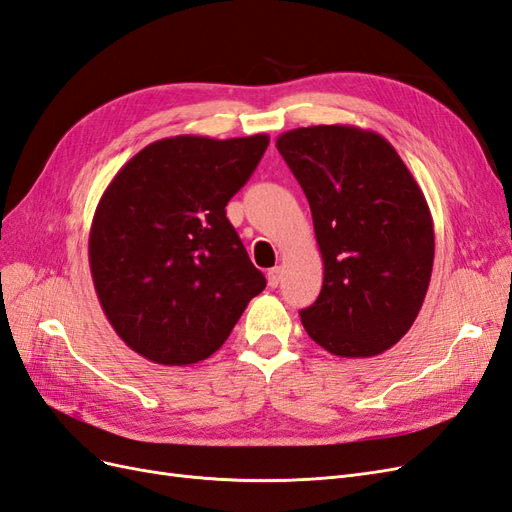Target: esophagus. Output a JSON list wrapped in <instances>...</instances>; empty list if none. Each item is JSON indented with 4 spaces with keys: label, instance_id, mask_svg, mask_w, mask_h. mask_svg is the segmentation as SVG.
<instances>
[{
    "label": "esophagus",
    "instance_id": "obj_1",
    "mask_svg": "<svg viewBox=\"0 0 512 512\" xmlns=\"http://www.w3.org/2000/svg\"><path fill=\"white\" fill-rule=\"evenodd\" d=\"M267 282L271 288H275L277 284L282 282V267H273L267 271Z\"/></svg>",
    "mask_w": 512,
    "mask_h": 512
}]
</instances>
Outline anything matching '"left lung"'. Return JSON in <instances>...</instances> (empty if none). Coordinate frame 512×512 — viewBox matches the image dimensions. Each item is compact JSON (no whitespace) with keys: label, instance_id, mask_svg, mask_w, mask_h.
Segmentation results:
<instances>
[{"label":"left lung","instance_id":"8db88e82","mask_svg":"<svg viewBox=\"0 0 512 512\" xmlns=\"http://www.w3.org/2000/svg\"><path fill=\"white\" fill-rule=\"evenodd\" d=\"M303 188L324 282L301 322L318 346L367 359L395 346L431 280L433 220L423 190L384 136L356 126H309L277 136Z\"/></svg>","mask_w":512,"mask_h":512}]
</instances>
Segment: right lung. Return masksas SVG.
I'll return each instance as SVG.
<instances>
[{
	"label": "right lung",
	"instance_id": "add662e5",
	"mask_svg": "<svg viewBox=\"0 0 512 512\" xmlns=\"http://www.w3.org/2000/svg\"><path fill=\"white\" fill-rule=\"evenodd\" d=\"M267 134H181L141 149L108 183L89 230V269L115 333L151 363L220 350L267 286L226 218Z\"/></svg>",
	"mask_w": 512,
	"mask_h": 512
}]
</instances>
